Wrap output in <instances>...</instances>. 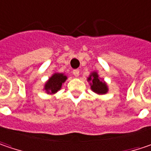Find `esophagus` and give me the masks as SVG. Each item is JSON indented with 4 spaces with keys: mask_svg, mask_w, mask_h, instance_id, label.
<instances>
[{
    "mask_svg": "<svg viewBox=\"0 0 151 151\" xmlns=\"http://www.w3.org/2000/svg\"><path fill=\"white\" fill-rule=\"evenodd\" d=\"M73 75L75 76V77H78L79 76V71L78 69H75V70L73 71Z\"/></svg>",
    "mask_w": 151,
    "mask_h": 151,
    "instance_id": "esophagus-1",
    "label": "esophagus"
}]
</instances>
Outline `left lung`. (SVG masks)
I'll use <instances>...</instances> for the list:
<instances>
[{
	"instance_id": "1",
	"label": "left lung",
	"mask_w": 151,
	"mask_h": 151,
	"mask_svg": "<svg viewBox=\"0 0 151 151\" xmlns=\"http://www.w3.org/2000/svg\"><path fill=\"white\" fill-rule=\"evenodd\" d=\"M87 81L91 85V91L97 95H105L109 92V86L104 79L99 77L96 71H93L87 78Z\"/></svg>"
}]
</instances>
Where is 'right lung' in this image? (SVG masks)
<instances>
[{
    "instance_id": "add662e5",
    "label": "right lung",
    "mask_w": 151,
    "mask_h": 151,
    "mask_svg": "<svg viewBox=\"0 0 151 151\" xmlns=\"http://www.w3.org/2000/svg\"><path fill=\"white\" fill-rule=\"evenodd\" d=\"M67 76L65 73H55L49 78L43 86V91L49 95H55L61 89L62 84L66 82Z\"/></svg>"
}]
</instances>
